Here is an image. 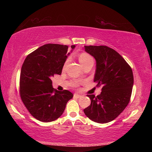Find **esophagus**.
<instances>
[{
  "label": "esophagus",
  "instance_id": "esophagus-1",
  "mask_svg": "<svg viewBox=\"0 0 152 152\" xmlns=\"http://www.w3.org/2000/svg\"><path fill=\"white\" fill-rule=\"evenodd\" d=\"M81 96V95H80L78 94H74V98H76V99H78V98H80Z\"/></svg>",
  "mask_w": 152,
  "mask_h": 152
}]
</instances>
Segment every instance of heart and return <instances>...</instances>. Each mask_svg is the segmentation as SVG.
Returning <instances> with one entry per match:
<instances>
[{
    "label": "heart",
    "mask_w": 152,
    "mask_h": 152,
    "mask_svg": "<svg viewBox=\"0 0 152 152\" xmlns=\"http://www.w3.org/2000/svg\"><path fill=\"white\" fill-rule=\"evenodd\" d=\"M78 60L80 63L81 64V65L83 66L84 64H86V63H88V61H91V60H93V59L91 57V56L88 55V53H82L80 54L79 57H78ZM68 60H66V63H65V66L66 64L68 62Z\"/></svg>",
    "instance_id": "obj_1"
}]
</instances>
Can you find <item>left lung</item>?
<instances>
[{
  "mask_svg": "<svg viewBox=\"0 0 152 152\" xmlns=\"http://www.w3.org/2000/svg\"><path fill=\"white\" fill-rule=\"evenodd\" d=\"M96 60L94 82L102 86L101 93L88 94L91 104L84 109L90 119L106 123L117 118L127 106L133 86L132 69L119 53L105 45L84 46Z\"/></svg>",
  "mask_w": 152,
  "mask_h": 152,
  "instance_id": "1",
  "label": "left lung"
}]
</instances>
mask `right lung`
Masks as SVG:
<instances>
[{
  "instance_id": "1",
  "label": "right lung",
  "mask_w": 152,
  "mask_h": 152,
  "mask_svg": "<svg viewBox=\"0 0 152 152\" xmlns=\"http://www.w3.org/2000/svg\"><path fill=\"white\" fill-rule=\"evenodd\" d=\"M75 48L72 45L71 48ZM68 46L49 44L41 46L25 58L20 74V96L25 107L36 119L51 122L58 119L73 94L52 86L51 78L61 74L70 53Z\"/></svg>"
}]
</instances>
